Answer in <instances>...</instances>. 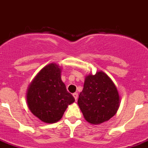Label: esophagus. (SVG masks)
<instances>
[{"instance_id":"esophagus-1","label":"esophagus","mask_w":148,"mask_h":148,"mask_svg":"<svg viewBox=\"0 0 148 148\" xmlns=\"http://www.w3.org/2000/svg\"><path fill=\"white\" fill-rule=\"evenodd\" d=\"M73 97H74V99H75V100H77V98H78V94L77 93H73Z\"/></svg>"}]
</instances>
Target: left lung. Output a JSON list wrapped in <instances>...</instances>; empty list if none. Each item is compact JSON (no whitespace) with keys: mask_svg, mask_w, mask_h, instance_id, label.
I'll use <instances>...</instances> for the list:
<instances>
[{"mask_svg":"<svg viewBox=\"0 0 148 148\" xmlns=\"http://www.w3.org/2000/svg\"><path fill=\"white\" fill-rule=\"evenodd\" d=\"M119 103L117 88L107 74L98 71L86 77L77 100L86 121L93 125L108 121L117 112Z\"/></svg>","mask_w":148,"mask_h":148,"instance_id":"1","label":"left lung"}]
</instances>
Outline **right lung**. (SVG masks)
Instances as JSON below:
<instances>
[{
  "instance_id": "right-lung-1",
  "label": "right lung",
  "mask_w": 148,
  "mask_h": 148,
  "mask_svg": "<svg viewBox=\"0 0 148 148\" xmlns=\"http://www.w3.org/2000/svg\"><path fill=\"white\" fill-rule=\"evenodd\" d=\"M61 71L55 63L49 64L38 73L27 90L29 109L45 123L59 121L68 106L75 101L62 80Z\"/></svg>"
}]
</instances>
